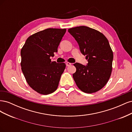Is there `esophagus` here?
<instances>
[{"label":"esophagus","instance_id":"obj_1","mask_svg":"<svg viewBox=\"0 0 132 132\" xmlns=\"http://www.w3.org/2000/svg\"><path fill=\"white\" fill-rule=\"evenodd\" d=\"M70 65H71V63H69V62L66 63V65H67V67H69V66H70Z\"/></svg>","mask_w":132,"mask_h":132}]
</instances>
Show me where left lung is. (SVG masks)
I'll return each instance as SVG.
<instances>
[{"instance_id":"obj_1","label":"left lung","mask_w":132,"mask_h":132,"mask_svg":"<svg viewBox=\"0 0 132 132\" xmlns=\"http://www.w3.org/2000/svg\"><path fill=\"white\" fill-rule=\"evenodd\" d=\"M69 32L78 43L88 63L74 64L73 77L78 88L87 94L94 93L105 86L112 70L113 54L105 36L92 28L81 26L70 28Z\"/></svg>"}]
</instances>
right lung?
Masks as SVG:
<instances>
[{
	"instance_id": "add662e5",
	"label": "right lung",
	"mask_w": 132,
	"mask_h": 132,
	"mask_svg": "<svg viewBox=\"0 0 132 132\" xmlns=\"http://www.w3.org/2000/svg\"><path fill=\"white\" fill-rule=\"evenodd\" d=\"M66 29H47L27 38L21 50V70L29 85L42 95L57 89L64 63L51 62Z\"/></svg>"
}]
</instances>
